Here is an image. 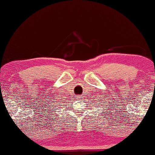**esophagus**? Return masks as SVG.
<instances>
[{
  "label": "esophagus",
  "instance_id": "34e87169",
  "mask_svg": "<svg viewBox=\"0 0 155 155\" xmlns=\"http://www.w3.org/2000/svg\"><path fill=\"white\" fill-rule=\"evenodd\" d=\"M76 97H77V98H81V95H79V96H77Z\"/></svg>",
  "mask_w": 155,
  "mask_h": 155
}]
</instances>
